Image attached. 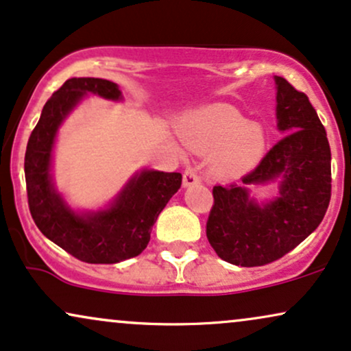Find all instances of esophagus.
Here are the masks:
<instances>
[{
    "label": "esophagus",
    "mask_w": 351,
    "mask_h": 351,
    "mask_svg": "<svg viewBox=\"0 0 351 351\" xmlns=\"http://www.w3.org/2000/svg\"><path fill=\"white\" fill-rule=\"evenodd\" d=\"M201 181L199 176H197V173L193 170V168H186L183 173V186L188 188V186H193V184H197Z\"/></svg>",
    "instance_id": "1"
}]
</instances>
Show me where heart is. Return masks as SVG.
<instances>
[{
    "instance_id": "heart-1",
    "label": "heart",
    "mask_w": 351,
    "mask_h": 351,
    "mask_svg": "<svg viewBox=\"0 0 351 351\" xmlns=\"http://www.w3.org/2000/svg\"><path fill=\"white\" fill-rule=\"evenodd\" d=\"M181 137L194 154H213V171L222 180L247 175L265 152L263 129L227 104H213L191 114L181 124Z\"/></svg>"
}]
</instances>
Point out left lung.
Wrapping results in <instances>:
<instances>
[{"label":"left lung","mask_w":351,"mask_h":351,"mask_svg":"<svg viewBox=\"0 0 351 351\" xmlns=\"http://www.w3.org/2000/svg\"><path fill=\"white\" fill-rule=\"evenodd\" d=\"M276 84L278 129L286 134L245 175L243 186H214L206 235L210 247L237 267H263L281 258L319 227L330 202V145L309 98L285 78ZM278 180V194L258 203L255 184Z\"/></svg>","instance_id":"1"}]
</instances>
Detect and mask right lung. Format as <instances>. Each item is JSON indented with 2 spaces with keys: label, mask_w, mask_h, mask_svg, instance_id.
<instances>
[{
  "label": "right lung",
  "mask_w": 351,
  "mask_h": 351,
  "mask_svg": "<svg viewBox=\"0 0 351 351\" xmlns=\"http://www.w3.org/2000/svg\"><path fill=\"white\" fill-rule=\"evenodd\" d=\"M86 95L122 99L119 86L103 78H70L50 96L24 158L29 210L42 234L75 258L112 265L145 250L158 214L181 186V173L137 171L104 209H71L55 188L52 152L63 121Z\"/></svg>",
  "instance_id": "obj_1"
}]
</instances>
